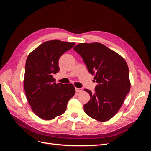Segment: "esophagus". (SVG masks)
<instances>
[{"label":"esophagus","instance_id":"esophagus-1","mask_svg":"<svg viewBox=\"0 0 151 151\" xmlns=\"http://www.w3.org/2000/svg\"><path fill=\"white\" fill-rule=\"evenodd\" d=\"M82 91H83V89H82L81 88H76V93H81V92H82Z\"/></svg>","mask_w":151,"mask_h":151}]
</instances>
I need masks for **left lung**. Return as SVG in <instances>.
Here are the masks:
<instances>
[{"instance_id":"left-lung-1","label":"left lung","mask_w":151,"mask_h":151,"mask_svg":"<svg viewBox=\"0 0 151 151\" xmlns=\"http://www.w3.org/2000/svg\"><path fill=\"white\" fill-rule=\"evenodd\" d=\"M74 50L98 83L94 93L84 89L91 99L84 105V110L95 120L108 121L116 115L130 92L127 63L119 54L100 43H79Z\"/></svg>"}]
</instances>
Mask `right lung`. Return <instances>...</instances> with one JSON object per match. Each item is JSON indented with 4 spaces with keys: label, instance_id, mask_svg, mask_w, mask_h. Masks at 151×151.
Listing matches in <instances>:
<instances>
[{
    "label": "right lung",
    "instance_id": "right-lung-1",
    "mask_svg": "<svg viewBox=\"0 0 151 151\" xmlns=\"http://www.w3.org/2000/svg\"><path fill=\"white\" fill-rule=\"evenodd\" d=\"M75 44L57 40L47 41L31 52L26 59L25 93L32 111L42 119L50 120L62 115L76 93L73 84H56L52 76L60 70L59 58Z\"/></svg>",
    "mask_w": 151,
    "mask_h": 151
}]
</instances>
